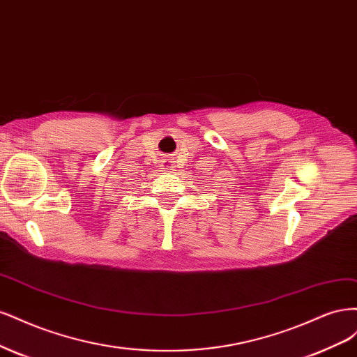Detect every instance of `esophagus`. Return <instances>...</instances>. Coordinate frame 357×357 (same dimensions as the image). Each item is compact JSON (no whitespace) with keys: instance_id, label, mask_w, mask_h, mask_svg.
I'll return each instance as SVG.
<instances>
[{"instance_id":"34e87169","label":"esophagus","mask_w":357,"mask_h":357,"mask_svg":"<svg viewBox=\"0 0 357 357\" xmlns=\"http://www.w3.org/2000/svg\"><path fill=\"white\" fill-rule=\"evenodd\" d=\"M160 167L165 169V172H170V170L175 169V162H172V158L167 157V158L163 160L162 165H160Z\"/></svg>"}]
</instances>
